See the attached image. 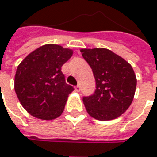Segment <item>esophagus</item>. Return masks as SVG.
I'll use <instances>...</instances> for the list:
<instances>
[{
    "label": "esophagus",
    "instance_id": "obj_1",
    "mask_svg": "<svg viewBox=\"0 0 157 157\" xmlns=\"http://www.w3.org/2000/svg\"><path fill=\"white\" fill-rule=\"evenodd\" d=\"M75 91H76V92H80V91H81V86H80V85H76V86H75Z\"/></svg>",
    "mask_w": 157,
    "mask_h": 157
}]
</instances>
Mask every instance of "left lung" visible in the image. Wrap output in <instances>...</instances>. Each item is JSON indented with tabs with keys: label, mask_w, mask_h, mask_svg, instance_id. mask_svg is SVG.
Segmentation results:
<instances>
[{
	"label": "left lung",
	"mask_w": 157,
	"mask_h": 157,
	"mask_svg": "<svg viewBox=\"0 0 157 157\" xmlns=\"http://www.w3.org/2000/svg\"><path fill=\"white\" fill-rule=\"evenodd\" d=\"M93 70L96 89L82 98L87 113L101 121L119 117L131 105L136 88L133 67L121 56L105 48L82 49Z\"/></svg>",
	"instance_id": "obj_1"
}]
</instances>
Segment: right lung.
<instances>
[{"instance_id": "add662e5", "label": "right lung", "mask_w": 157, "mask_h": 157, "mask_svg": "<svg viewBox=\"0 0 157 157\" xmlns=\"http://www.w3.org/2000/svg\"><path fill=\"white\" fill-rule=\"evenodd\" d=\"M72 55L71 49L45 44L28 54L18 65L14 90L30 114L42 120H52L62 114L74 87L65 82L61 69Z\"/></svg>"}]
</instances>
